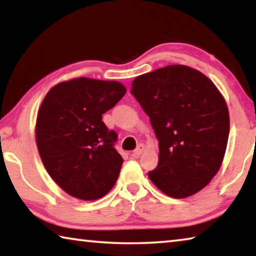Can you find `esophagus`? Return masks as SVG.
<instances>
[{"instance_id": "esophagus-1", "label": "esophagus", "mask_w": 256, "mask_h": 256, "mask_svg": "<svg viewBox=\"0 0 256 256\" xmlns=\"http://www.w3.org/2000/svg\"><path fill=\"white\" fill-rule=\"evenodd\" d=\"M144 151V144H138V148L133 151V156H136V157H138V156L142 154V152Z\"/></svg>"}]
</instances>
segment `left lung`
<instances>
[{"label":"left lung","mask_w":256,"mask_h":256,"mask_svg":"<svg viewBox=\"0 0 256 256\" xmlns=\"http://www.w3.org/2000/svg\"><path fill=\"white\" fill-rule=\"evenodd\" d=\"M131 94L149 116L159 141V162L148 172L166 196L188 198L222 167L229 136L226 100L209 78L186 66L138 76Z\"/></svg>","instance_id":"8db88e82"}]
</instances>
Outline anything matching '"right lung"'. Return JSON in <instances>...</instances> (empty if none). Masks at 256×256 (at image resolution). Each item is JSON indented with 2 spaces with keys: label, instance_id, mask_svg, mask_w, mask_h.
<instances>
[{
  "label": "right lung",
  "instance_id": "obj_1",
  "mask_svg": "<svg viewBox=\"0 0 256 256\" xmlns=\"http://www.w3.org/2000/svg\"><path fill=\"white\" fill-rule=\"evenodd\" d=\"M126 92L118 81L76 78L52 88L38 110L36 144L47 172L64 192L84 201L110 192L123 158L102 114Z\"/></svg>",
  "mask_w": 256,
  "mask_h": 256
}]
</instances>
